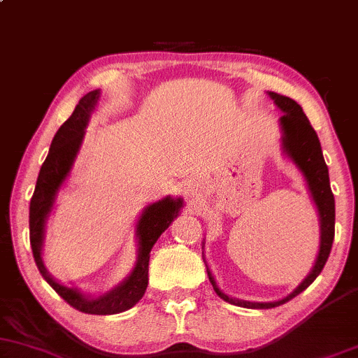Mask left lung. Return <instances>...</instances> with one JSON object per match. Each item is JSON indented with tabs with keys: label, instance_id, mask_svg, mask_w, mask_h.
<instances>
[{
	"label": "left lung",
	"instance_id": "left-lung-1",
	"mask_svg": "<svg viewBox=\"0 0 358 358\" xmlns=\"http://www.w3.org/2000/svg\"><path fill=\"white\" fill-rule=\"evenodd\" d=\"M271 99L274 104L282 110L281 116V127H282V146H285L286 153L289 158L296 163V166L305 175L308 188H310L311 196H313L316 208H318L320 220H322V244H320V254L315 262V268L310 273L305 281L299 285L289 296H286L281 301L274 303H250L242 301V299L229 298L217 287L215 281H213L210 271L208 273V279H210L213 289L219 294L222 299L232 303V305L244 306V308H259V310H266V308H274L282 305V303L289 301L294 296H298L301 291H305L311 282L315 281L316 276L322 273L324 264H327L328 256H330L331 244H334L335 237V199L334 193L330 188V176H328V166L324 163L322 146H320V139L313 126L308 121L306 114L303 113L301 106L294 102L289 97L281 96V94L269 92Z\"/></svg>",
	"mask_w": 358,
	"mask_h": 358
}]
</instances>
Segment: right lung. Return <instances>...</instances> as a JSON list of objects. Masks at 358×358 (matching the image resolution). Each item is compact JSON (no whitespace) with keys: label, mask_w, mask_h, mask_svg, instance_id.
<instances>
[{"label":"right lung","mask_w":358,"mask_h":358,"mask_svg":"<svg viewBox=\"0 0 358 358\" xmlns=\"http://www.w3.org/2000/svg\"><path fill=\"white\" fill-rule=\"evenodd\" d=\"M97 99H99V90L85 94L73 109L72 116L59 127V131L52 139L50 151H48V156L40 168L35 192L30 202V244L40 274L57 291V294L62 299H65L69 305L82 311V313L116 315L133 308L145 294L148 287V266H150L151 248L158 241V237L166 231L175 217L178 215L180 208H182V200H171L170 196H166L162 202H156L146 208L138 222L139 256L136 268L133 269L131 276L121 286H117L110 293L97 299H87L82 296L79 291L62 286L48 276V273L43 268L42 256H40L42 254L45 217L50 212L57 190L71 171L73 158L79 151L82 136H84V127L89 121V114L96 106Z\"/></svg>","instance_id":"right-lung-1"}]
</instances>
